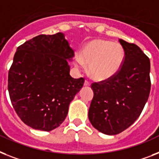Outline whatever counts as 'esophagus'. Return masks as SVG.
<instances>
[{
    "mask_svg": "<svg viewBox=\"0 0 159 159\" xmlns=\"http://www.w3.org/2000/svg\"><path fill=\"white\" fill-rule=\"evenodd\" d=\"M84 86H86V87H89V86H90V83H89V81L85 80L84 81Z\"/></svg>",
    "mask_w": 159,
    "mask_h": 159,
    "instance_id": "esophagus-1",
    "label": "esophagus"
}]
</instances>
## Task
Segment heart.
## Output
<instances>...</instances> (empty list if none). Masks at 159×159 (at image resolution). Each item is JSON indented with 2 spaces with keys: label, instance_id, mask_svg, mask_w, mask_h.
Instances as JSON below:
<instances>
[{
  "label": "heart",
  "instance_id": "b5f03b06",
  "mask_svg": "<svg viewBox=\"0 0 159 159\" xmlns=\"http://www.w3.org/2000/svg\"><path fill=\"white\" fill-rule=\"evenodd\" d=\"M125 52L118 42L96 39L89 42L81 51L80 57L75 58V65L82 69L89 66L92 79L97 81L108 80L119 73L124 64Z\"/></svg>",
  "mask_w": 159,
  "mask_h": 159
}]
</instances>
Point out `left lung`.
<instances>
[{
	"mask_svg": "<svg viewBox=\"0 0 159 159\" xmlns=\"http://www.w3.org/2000/svg\"><path fill=\"white\" fill-rule=\"evenodd\" d=\"M125 52L115 76L91 86L93 98L89 111L92 125L102 133L116 135L132 125L141 115L150 92V61L136 44L120 39Z\"/></svg>",
	"mask_w": 159,
	"mask_h": 159,
	"instance_id": "8db88e82",
	"label": "left lung"
}]
</instances>
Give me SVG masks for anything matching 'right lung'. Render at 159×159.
Segmentation results:
<instances>
[{
	"label": "right lung",
	"instance_id": "add662e5",
	"mask_svg": "<svg viewBox=\"0 0 159 159\" xmlns=\"http://www.w3.org/2000/svg\"><path fill=\"white\" fill-rule=\"evenodd\" d=\"M74 50L65 35H40L18 47L9 71L14 111L31 128L50 132L62 124L84 84L70 75Z\"/></svg>",
	"mask_w": 159,
	"mask_h": 159
}]
</instances>
